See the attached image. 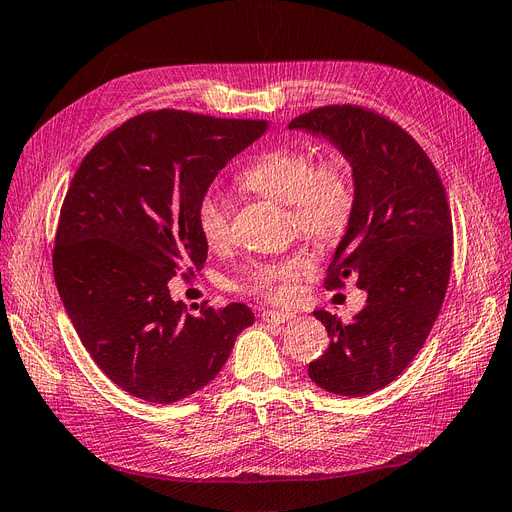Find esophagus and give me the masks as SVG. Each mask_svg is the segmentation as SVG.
<instances>
[{
    "instance_id": "34e87169",
    "label": "esophagus",
    "mask_w": 512,
    "mask_h": 512,
    "mask_svg": "<svg viewBox=\"0 0 512 512\" xmlns=\"http://www.w3.org/2000/svg\"><path fill=\"white\" fill-rule=\"evenodd\" d=\"M294 317H296L294 313H281V311H264V313H262V321H264V323H275V325L288 323V321H292Z\"/></svg>"
}]
</instances>
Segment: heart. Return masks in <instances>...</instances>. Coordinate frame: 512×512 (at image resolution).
<instances>
[{"label":"heart","instance_id":"1","mask_svg":"<svg viewBox=\"0 0 512 512\" xmlns=\"http://www.w3.org/2000/svg\"><path fill=\"white\" fill-rule=\"evenodd\" d=\"M241 185L262 197L292 208L296 231L319 245H332L349 231L357 189L349 163L340 155L317 159L313 151L279 147L262 153L241 174ZM197 224L210 248H222L231 239V210L220 195L199 199ZM311 271V260L292 254L254 264L245 288L273 302H288L294 285Z\"/></svg>","mask_w":512,"mask_h":512}]
</instances>
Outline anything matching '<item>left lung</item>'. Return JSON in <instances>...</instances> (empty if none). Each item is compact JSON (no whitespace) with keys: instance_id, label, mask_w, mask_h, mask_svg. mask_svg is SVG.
I'll list each match as a JSON object with an SVG mask.
<instances>
[{"instance_id":"1","label":"left lung","mask_w":512,"mask_h":512,"mask_svg":"<svg viewBox=\"0 0 512 512\" xmlns=\"http://www.w3.org/2000/svg\"><path fill=\"white\" fill-rule=\"evenodd\" d=\"M290 130L327 138L351 163L355 216L323 285L338 290L355 277L367 292L346 323L313 313L332 342L309 363V378L334 395H370L412 363L439 317L454 252L447 195L418 142L370 109L319 107L292 119Z\"/></svg>"}]
</instances>
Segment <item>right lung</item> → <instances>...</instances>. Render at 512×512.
<instances>
[{"label": "right lung", "instance_id": "right-lung-1", "mask_svg": "<svg viewBox=\"0 0 512 512\" xmlns=\"http://www.w3.org/2000/svg\"><path fill=\"white\" fill-rule=\"evenodd\" d=\"M264 119L161 109L128 119L79 163L60 208L52 256L65 311L90 357L119 388L174 403L216 378L254 323L241 302L172 300L176 269H201L199 199L264 132Z\"/></svg>", "mask_w": 512, "mask_h": 512}]
</instances>
